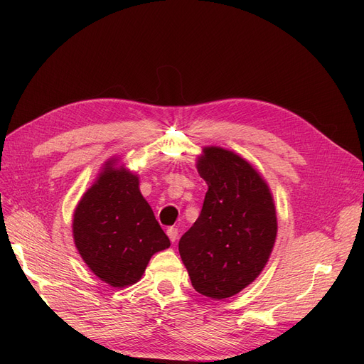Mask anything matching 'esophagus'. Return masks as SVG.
<instances>
[{
  "mask_svg": "<svg viewBox=\"0 0 364 364\" xmlns=\"http://www.w3.org/2000/svg\"><path fill=\"white\" fill-rule=\"evenodd\" d=\"M166 235H168V237H169V240H171V242H176V240H177V237H178V228H176V227H169L168 230H166Z\"/></svg>",
  "mask_w": 364,
  "mask_h": 364,
  "instance_id": "obj_1",
  "label": "esophagus"
}]
</instances>
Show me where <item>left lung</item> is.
Returning <instances> with one entry per match:
<instances>
[{
	"label": "left lung",
	"mask_w": 364,
	"mask_h": 364,
	"mask_svg": "<svg viewBox=\"0 0 364 364\" xmlns=\"http://www.w3.org/2000/svg\"><path fill=\"white\" fill-rule=\"evenodd\" d=\"M198 161L208 192L196 223L178 242L193 288L214 299L233 296L269 261L277 233L273 198L258 172L236 153L205 147Z\"/></svg>",
	"instance_id": "1"
}]
</instances>
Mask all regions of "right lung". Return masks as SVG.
<instances>
[{
    "instance_id": "right-lung-1",
    "label": "right lung",
    "mask_w": 364,
    "mask_h": 364,
    "mask_svg": "<svg viewBox=\"0 0 364 364\" xmlns=\"http://www.w3.org/2000/svg\"><path fill=\"white\" fill-rule=\"evenodd\" d=\"M73 239L92 273L113 288L139 282L150 257L171 245L137 176L112 161L75 209Z\"/></svg>"
}]
</instances>
